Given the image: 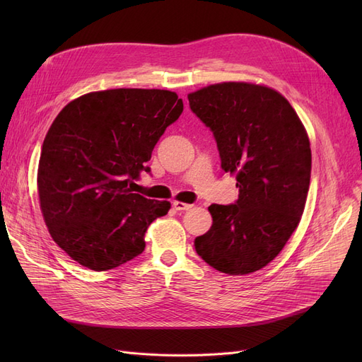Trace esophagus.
<instances>
[{
    "label": "esophagus",
    "mask_w": 362,
    "mask_h": 362,
    "mask_svg": "<svg viewBox=\"0 0 362 362\" xmlns=\"http://www.w3.org/2000/svg\"><path fill=\"white\" fill-rule=\"evenodd\" d=\"M173 206L176 208L177 211H186V210H191V208H192L191 204H185V202H180V201H175Z\"/></svg>",
    "instance_id": "obj_1"
}]
</instances>
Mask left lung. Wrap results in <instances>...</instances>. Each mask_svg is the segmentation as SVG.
<instances>
[{
    "instance_id": "8db88e82",
    "label": "left lung",
    "mask_w": 362,
    "mask_h": 362,
    "mask_svg": "<svg viewBox=\"0 0 362 362\" xmlns=\"http://www.w3.org/2000/svg\"><path fill=\"white\" fill-rule=\"evenodd\" d=\"M195 116L213 132L221 168L236 175L235 204L208 206L213 226L195 239L213 269L243 276L273 261L295 232L311 179V148L289 101L245 82L210 85L187 95Z\"/></svg>"
}]
</instances>
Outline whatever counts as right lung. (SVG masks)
Returning a JSON list of instances; mask_svg holds the SVG:
<instances>
[{
    "instance_id": "right-lung-1",
    "label": "right lung",
    "mask_w": 362,
    "mask_h": 362,
    "mask_svg": "<svg viewBox=\"0 0 362 362\" xmlns=\"http://www.w3.org/2000/svg\"><path fill=\"white\" fill-rule=\"evenodd\" d=\"M182 111L175 92L120 88L82 95L59 112L42 144L37 194L54 242L71 259L105 272L144 252L148 226L170 202L133 186Z\"/></svg>"
}]
</instances>
